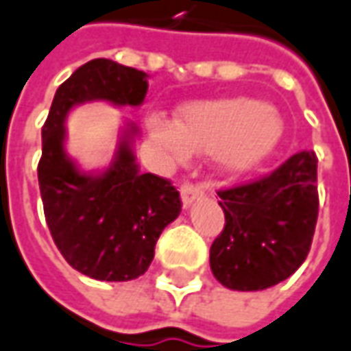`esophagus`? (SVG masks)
<instances>
[{
    "label": "esophagus",
    "instance_id": "obj_1",
    "mask_svg": "<svg viewBox=\"0 0 351 351\" xmlns=\"http://www.w3.org/2000/svg\"><path fill=\"white\" fill-rule=\"evenodd\" d=\"M180 196H182V206L188 208L194 199H198L204 196V190L198 184H192V182H184L180 186Z\"/></svg>",
    "mask_w": 351,
    "mask_h": 351
}]
</instances>
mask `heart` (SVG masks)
<instances>
[{
	"label": "heart",
	"mask_w": 351,
	"mask_h": 351,
	"mask_svg": "<svg viewBox=\"0 0 351 351\" xmlns=\"http://www.w3.org/2000/svg\"><path fill=\"white\" fill-rule=\"evenodd\" d=\"M147 128L167 161L182 163L192 153H212L225 176L254 171L284 136L280 112L250 97L190 103L180 108L178 122L153 114Z\"/></svg>",
	"instance_id": "obj_1"
}]
</instances>
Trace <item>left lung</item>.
<instances>
[{
    "instance_id": "left-lung-1",
    "label": "left lung",
    "mask_w": 351,
    "mask_h": 351,
    "mask_svg": "<svg viewBox=\"0 0 351 351\" xmlns=\"http://www.w3.org/2000/svg\"><path fill=\"white\" fill-rule=\"evenodd\" d=\"M217 196L225 227L210 248V266L219 284L258 291L305 262L319 217L315 152L295 153L272 175Z\"/></svg>"
}]
</instances>
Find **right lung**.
<instances>
[{
  "instance_id": "add662e5",
  "label": "right lung",
  "mask_w": 351,
  "mask_h": 351,
  "mask_svg": "<svg viewBox=\"0 0 351 351\" xmlns=\"http://www.w3.org/2000/svg\"><path fill=\"white\" fill-rule=\"evenodd\" d=\"M145 95V71L97 58L58 87L43 126L38 186L46 223L67 264L93 280L128 282L147 272L157 239L182 204L167 178L139 173L134 122L122 128L110 165L85 173L66 152V118L83 103L139 106Z\"/></svg>"
}]
</instances>
